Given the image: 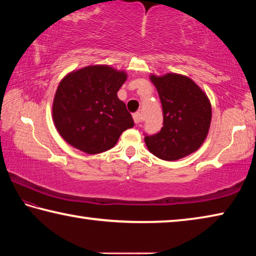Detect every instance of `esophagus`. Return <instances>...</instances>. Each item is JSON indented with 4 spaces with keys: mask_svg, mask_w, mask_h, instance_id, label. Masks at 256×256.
Instances as JSON below:
<instances>
[{
    "mask_svg": "<svg viewBox=\"0 0 256 256\" xmlns=\"http://www.w3.org/2000/svg\"><path fill=\"white\" fill-rule=\"evenodd\" d=\"M133 120L136 124H140L142 122V115L140 112H136V114H133Z\"/></svg>",
    "mask_w": 256,
    "mask_h": 256,
    "instance_id": "esophagus-1",
    "label": "esophagus"
}]
</instances>
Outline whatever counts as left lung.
I'll list each match as a JSON object with an SVG mask.
<instances>
[{"mask_svg": "<svg viewBox=\"0 0 256 256\" xmlns=\"http://www.w3.org/2000/svg\"><path fill=\"white\" fill-rule=\"evenodd\" d=\"M150 81L162 102L164 126L156 136L144 138L146 148L166 162H175L196 152L209 133L210 99L190 78L178 73H151Z\"/></svg>", "mask_w": 256, "mask_h": 256, "instance_id": "obj_1", "label": "left lung"}]
</instances>
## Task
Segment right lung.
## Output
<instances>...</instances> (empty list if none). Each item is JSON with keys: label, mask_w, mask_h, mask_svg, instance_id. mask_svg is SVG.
<instances>
[{"label": "right lung", "mask_w": 256, "mask_h": 256, "mask_svg": "<svg viewBox=\"0 0 256 256\" xmlns=\"http://www.w3.org/2000/svg\"><path fill=\"white\" fill-rule=\"evenodd\" d=\"M126 79L124 70L97 64L73 70L60 80L52 116L66 144L88 154H100L134 126L132 115L118 97Z\"/></svg>", "instance_id": "add662e5"}]
</instances>
